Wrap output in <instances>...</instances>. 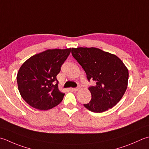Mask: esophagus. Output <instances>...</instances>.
<instances>
[{
  "instance_id": "1",
  "label": "esophagus",
  "mask_w": 149,
  "mask_h": 149,
  "mask_svg": "<svg viewBox=\"0 0 149 149\" xmlns=\"http://www.w3.org/2000/svg\"><path fill=\"white\" fill-rule=\"evenodd\" d=\"M81 89V88L80 86H79V87H77V88H73V90H74V91H79V90H80Z\"/></svg>"
}]
</instances>
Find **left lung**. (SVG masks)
<instances>
[{"mask_svg": "<svg viewBox=\"0 0 149 149\" xmlns=\"http://www.w3.org/2000/svg\"><path fill=\"white\" fill-rule=\"evenodd\" d=\"M72 54L85 71L88 81L95 83L89 87L92 99L84 107L95 113L114 107L128 86L129 70L123 61L114 54L94 47L72 48Z\"/></svg>", "mask_w": 149, "mask_h": 149, "instance_id": "1", "label": "left lung"}]
</instances>
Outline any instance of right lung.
Masks as SVG:
<instances>
[{
  "mask_svg": "<svg viewBox=\"0 0 149 149\" xmlns=\"http://www.w3.org/2000/svg\"><path fill=\"white\" fill-rule=\"evenodd\" d=\"M71 48L48 49L33 55L22 64L17 75L20 94L26 103L40 110L58 105L65 94L58 88L57 75Z\"/></svg>",
  "mask_w": 149,
  "mask_h": 149,
  "instance_id": "right-lung-1",
  "label": "right lung"
}]
</instances>
